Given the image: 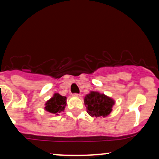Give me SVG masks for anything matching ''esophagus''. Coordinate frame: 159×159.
<instances>
[{"label": "esophagus", "instance_id": "34e87169", "mask_svg": "<svg viewBox=\"0 0 159 159\" xmlns=\"http://www.w3.org/2000/svg\"><path fill=\"white\" fill-rule=\"evenodd\" d=\"M73 96H76V97H80V96H81V95L78 94V93H74Z\"/></svg>", "mask_w": 159, "mask_h": 159}]
</instances>
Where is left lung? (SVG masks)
Listing matches in <instances>:
<instances>
[{"label":"left lung","mask_w":159,"mask_h":159,"mask_svg":"<svg viewBox=\"0 0 159 159\" xmlns=\"http://www.w3.org/2000/svg\"><path fill=\"white\" fill-rule=\"evenodd\" d=\"M114 103V100L111 98L95 91H91L84 98L87 112L91 116L105 117L110 114Z\"/></svg>","instance_id":"8db88e82"}]
</instances>
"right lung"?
<instances>
[{
    "label": "right lung",
    "instance_id": "obj_1",
    "mask_svg": "<svg viewBox=\"0 0 159 159\" xmlns=\"http://www.w3.org/2000/svg\"><path fill=\"white\" fill-rule=\"evenodd\" d=\"M66 105V97L59 93H54L52 98L45 103V109L48 112L58 115L59 113L64 111Z\"/></svg>",
    "mask_w": 159,
    "mask_h": 159
}]
</instances>
